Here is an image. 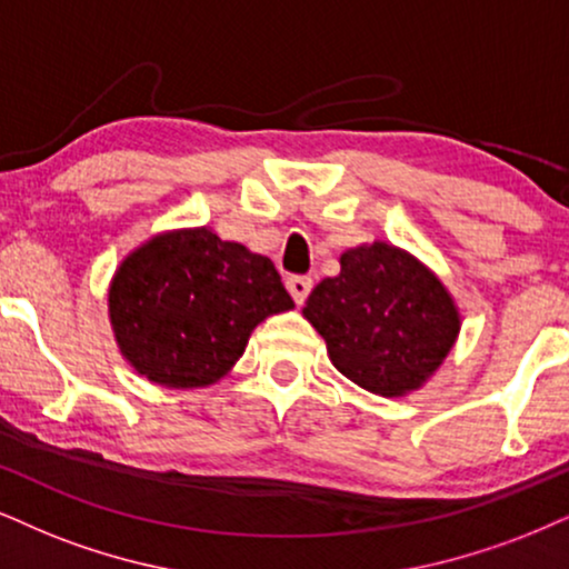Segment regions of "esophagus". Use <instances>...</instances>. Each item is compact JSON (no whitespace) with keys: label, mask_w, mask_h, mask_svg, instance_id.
<instances>
[{"label":"esophagus","mask_w":569,"mask_h":569,"mask_svg":"<svg viewBox=\"0 0 569 569\" xmlns=\"http://www.w3.org/2000/svg\"><path fill=\"white\" fill-rule=\"evenodd\" d=\"M311 277H303V273H296V277H287V290H290V296L296 303H306L308 292H311Z\"/></svg>","instance_id":"1"}]
</instances>
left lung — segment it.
Returning <instances> with one entry per match:
<instances>
[{"label":"left lung","mask_w":569,"mask_h":569,"mask_svg":"<svg viewBox=\"0 0 569 569\" xmlns=\"http://www.w3.org/2000/svg\"><path fill=\"white\" fill-rule=\"evenodd\" d=\"M303 317L359 388L385 398L419 390L459 338V311L435 273L396 244L340 256V273L313 287Z\"/></svg>","instance_id":"left-lung-1"}]
</instances>
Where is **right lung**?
<instances>
[{
  "label": "right lung",
  "mask_w": 569,
  "mask_h": 569,
  "mask_svg": "<svg viewBox=\"0 0 569 569\" xmlns=\"http://www.w3.org/2000/svg\"><path fill=\"white\" fill-rule=\"evenodd\" d=\"M292 306L269 258L208 227L147 240L123 258L108 292L123 359L166 388L221 380L252 329Z\"/></svg>",
  "instance_id": "right-lung-1"
}]
</instances>
